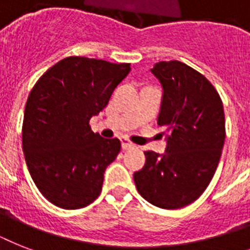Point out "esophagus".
Here are the masks:
<instances>
[{
	"label": "esophagus",
	"instance_id": "esophagus-1",
	"mask_svg": "<svg viewBox=\"0 0 250 250\" xmlns=\"http://www.w3.org/2000/svg\"><path fill=\"white\" fill-rule=\"evenodd\" d=\"M121 143H122V148L125 149V150H128V149L135 148V144H132V143H131L128 139H125V137H122Z\"/></svg>",
	"mask_w": 250,
	"mask_h": 250
}]
</instances>
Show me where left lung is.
<instances>
[{"label": "left lung", "instance_id": "obj_1", "mask_svg": "<svg viewBox=\"0 0 250 250\" xmlns=\"http://www.w3.org/2000/svg\"><path fill=\"white\" fill-rule=\"evenodd\" d=\"M164 89L158 125L166 127L165 154L144 152L133 174L139 193L152 205L179 209L196 201L211 182L226 139L223 104L205 76L179 61L150 70Z\"/></svg>", "mask_w": 250, "mask_h": 250}]
</instances>
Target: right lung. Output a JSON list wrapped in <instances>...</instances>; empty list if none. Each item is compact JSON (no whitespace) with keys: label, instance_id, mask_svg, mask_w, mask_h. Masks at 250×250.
<instances>
[{"label":"right lung","instance_id":"obj_1","mask_svg":"<svg viewBox=\"0 0 250 250\" xmlns=\"http://www.w3.org/2000/svg\"><path fill=\"white\" fill-rule=\"evenodd\" d=\"M129 63L67 57L50 67L25 104L21 144L31 178L42 196L62 209H80L100 196L104 172L121 152L89 121L105 109Z\"/></svg>","mask_w":250,"mask_h":250}]
</instances>
